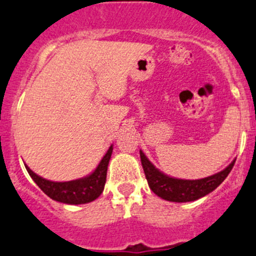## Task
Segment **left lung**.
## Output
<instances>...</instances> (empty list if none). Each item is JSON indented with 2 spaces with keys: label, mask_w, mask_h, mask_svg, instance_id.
I'll return each instance as SVG.
<instances>
[{
  "label": "left lung",
  "mask_w": 256,
  "mask_h": 256,
  "mask_svg": "<svg viewBox=\"0 0 256 256\" xmlns=\"http://www.w3.org/2000/svg\"><path fill=\"white\" fill-rule=\"evenodd\" d=\"M140 160L151 190L162 199L173 202H194L215 190L226 180L236 162V160H233L226 168L210 177L202 178V180H180V178L170 177L156 168L142 150H140Z\"/></svg>",
  "instance_id": "8db88e82"
}]
</instances>
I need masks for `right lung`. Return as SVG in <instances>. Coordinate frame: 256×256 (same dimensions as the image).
<instances>
[{
    "label": "right lung",
    "instance_id": "right-lung-1",
    "mask_svg": "<svg viewBox=\"0 0 256 256\" xmlns=\"http://www.w3.org/2000/svg\"><path fill=\"white\" fill-rule=\"evenodd\" d=\"M112 150L114 148L111 145L94 172L90 173L86 177L68 180V182H52V180H48L38 176L26 164V168L32 180L52 200L70 205L86 204V202H94L95 199H98L104 192L106 183L107 166H108L110 158H111Z\"/></svg>",
    "mask_w": 256,
    "mask_h": 256
}]
</instances>
